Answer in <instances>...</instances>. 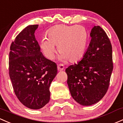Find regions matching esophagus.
<instances>
[{
    "instance_id": "1",
    "label": "esophagus",
    "mask_w": 123,
    "mask_h": 123,
    "mask_svg": "<svg viewBox=\"0 0 123 123\" xmlns=\"http://www.w3.org/2000/svg\"><path fill=\"white\" fill-rule=\"evenodd\" d=\"M57 68H58V71H62L63 69H64V65H63V64H59V65H58Z\"/></svg>"
}]
</instances>
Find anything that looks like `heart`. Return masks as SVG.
Instances as JSON below:
<instances>
[{
  "label": "heart",
  "mask_w": 123,
  "mask_h": 123,
  "mask_svg": "<svg viewBox=\"0 0 123 123\" xmlns=\"http://www.w3.org/2000/svg\"><path fill=\"white\" fill-rule=\"evenodd\" d=\"M47 38L40 41V48L44 56L49 60L55 56L57 46L60 59L77 61L84 55L88 35L82 26L58 25L51 28L46 33Z\"/></svg>",
  "instance_id": "heart-1"
}]
</instances>
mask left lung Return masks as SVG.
<instances>
[{
    "label": "left lung",
    "mask_w": 123,
    "mask_h": 123,
    "mask_svg": "<svg viewBox=\"0 0 123 123\" xmlns=\"http://www.w3.org/2000/svg\"><path fill=\"white\" fill-rule=\"evenodd\" d=\"M90 36L82 59L65 69L72 98L86 106L98 103L105 95L113 69L111 43L105 31L95 26Z\"/></svg>",
    "instance_id": "1"
}]
</instances>
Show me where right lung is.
<instances>
[{"label":"right lung","mask_w":123,"mask_h":123,"mask_svg":"<svg viewBox=\"0 0 123 123\" xmlns=\"http://www.w3.org/2000/svg\"><path fill=\"white\" fill-rule=\"evenodd\" d=\"M38 25L26 27L10 45L9 73L14 92L31 109L42 108L50 99L49 87L57 74L56 63L40 51L35 37Z\"/></svg>","instance_id":"add662e5"}]
</instances>
